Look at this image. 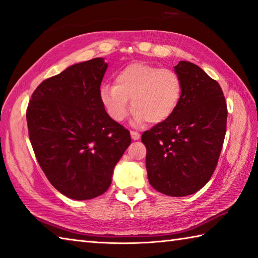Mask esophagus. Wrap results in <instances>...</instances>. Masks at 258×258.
<instances>
[{
  "instance_id": "1",
  "label": "esophagus",
  "mask_w": 258,
  "mask_h": 258,
  "mask_svg": "<svg viewBox=\"0 0 258 258\" xmlns=\"http://www.w3.org/2000/svg\"><path fill=\"white\" fill-rule=\"evenodd\" d=\"M131 137H132V139L135 141V140H139L141 135H140V133L135 132V131H131Z\"/></svg>"
}]
</instances>
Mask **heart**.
<instances>
[{
  "label": "heart",
  "instance_id": "heart-1",
  "mask_svg": "<svg viewBox=\"0 0 258 258\" xmlns=\"http://www.w3.org/2000/svg\"><path fill=\"white\" fill-rule=\"evenodd\" d=\"M181 89V79L174 70L134 62L115 74L114 86L102 84L99 93L106 113L114 121H123L132 107L137 124H159L174 114Z\"/></svg>",
  "mask_w": 258,
  "mask_h": 258
}]
</instances>
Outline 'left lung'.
Segmentation results:
<instances>
[{
	"mask_svg": "<svg viewBox=\"0 0 258 258\" xmlns=\"http://www.w3.org/2000/svg\"><path fill=\"white\" fill-rule=\"evenodd\" d=\"M181 97L169 118L145 131L148 178L168 196L190 195L207 184L217 168L227 131L228 108L220 84L194 63L175 67Z\"/></svg>",
	"mask_w": 258,
	"mask_h": 258,
	"instance_id": "left-lung-1",
	"label": "left lung"
}]
</instances>
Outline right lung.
Segmentation results:
<instances>
[{
    "mask_svg": "<svg viewBox=\"0 0 258 258\" xmlns=\"http://www.w3.org/2000/svg\"><path fill=\"white\" fill-rule=\"evenodd\" d=\"M107 67L104 58L69 67L41 82L28 104V133L37 161L50 184L70 199L104 194L131 144L128 131L101 104Z\"/></svg>",
    "mask_w": 258,
    "mask_h": 258,
    "instance_id": "1",
    "label": "right lung"
}]
</instances>
